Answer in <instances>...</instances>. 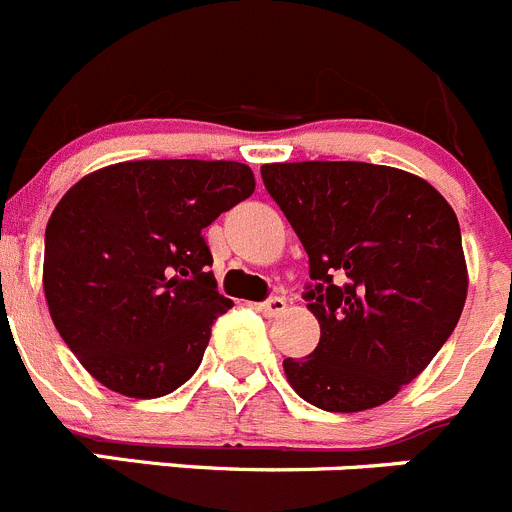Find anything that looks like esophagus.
Masks as SVG:
<instances>
[{
    "label": "esophagus",
    "mask_w": 512,
    "mask_h": 512,
    "mask_svg": "<svg viewBox=\"0 0 512 512\" xmlns=\"http://www.w3.org/2000/svg\"><path fill=\"white\" fill-rule=\"evenodd\" d=\"M285 308H288L285 298H270V300H265V303L257 305V310H260L262 315H267V318H275V315L285 313Z\"/></svg>",
    "instance_id": "esophagus-1"
}]
</instances>
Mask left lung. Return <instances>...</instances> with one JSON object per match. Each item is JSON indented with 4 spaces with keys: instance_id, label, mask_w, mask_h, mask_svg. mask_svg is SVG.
<instances>
[{
    "instance_id": "8db88e82",
    "label": "left lung",
    "mask_w": 512,
    "mask_h": 512,
    "mask_svg": "<svg viewBox=\"0 0 512 512\" xmlns=\"http://www.w3.org/2000/svg\"><path fill=\"white\" fill-rule=\"evenodd\" d=\"M310 260L321 341L285 379L326 412H364L417 379L467 298L460 222L422 176L364 161L262 166Z\"/></svg>"
}]
</instances>
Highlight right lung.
<instances>
[{"label":"right lung","mask_w":512,"mask_h":512,"mask_svg":"<svg viewBox=\"0 0 512 512\" xmlns=\"http://www.w3.org/2000/svg\"><path fill=\"white\" fill-rule=\"evenodd\" d=\"M240 161H121L83 176L52 209L42 288L62 341L105 389L156 399L199 369L232 308L202 237L252 197Z\"/></svg>","instance_id":"obj_1"}]
</instances>
